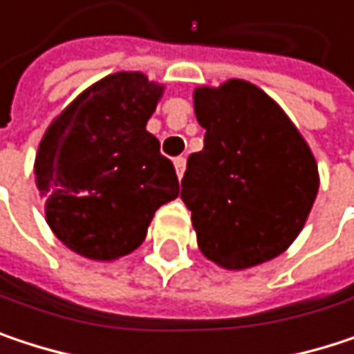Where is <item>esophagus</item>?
I'll return each instance as SVG.
<instances>
[{
	"mask_svg": "<svg viewBox=\"0 0 354 354\" xmlns=\"http://www.w3.org/2000/svg\"><path fill=\"white\" fill-rule=\"evenodd\" d=\"M174 168H176L178 178H182L184 170H186V160H184V158H176V160H174Z\"/></svg>",
	"mask_w": 354,
	"mask_h": 354,
	"instance_id": "obj_1",
	"label": "esophagus"
}]
</instances>
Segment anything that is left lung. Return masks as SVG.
<instances>
[{"label":"left lung","instance_id":"left-lung-1","mask_svg":"<svg viewBox=\"0 0 354 354\" xmlns=\"http://www.w3.org/2000/svg\"><path fill=\"white\" fill-rule=\"evenodd\" d=\"M205 147L188 158L180 198L205 258L244 270L295 242L319 188L316 158L285 110L246 80L198 86Z\"/></svg>","mask_w":354,"mask_h":354}]
</instances>
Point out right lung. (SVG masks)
<instances>
[{
    "mask_svg": "<svg viewBox=\"0 0 354 354\" xmlns=\"http://www.w3.org/2000/svg\"><path fill=\"white\" fill-rule=\"evenodd\" d=\"M164 84L118 71L86 88L44 131L35 160L46 223L71 252L110 262L143 244L156 211L180 192L145 129Z\"/></svg>",
    "mask_w": 354,
    "mask_h": 354,
    "instance_id": "1",
    "label": "right lung"
}]
</instances>
